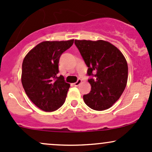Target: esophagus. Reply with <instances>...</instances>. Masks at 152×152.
Here are the masks:
<instances>
[{
	"label": "esophagus",
	"mask_w": 152,
	"mask_h": 152,
	"mask_svg": "<svg viewBox=\"0 0 152 152\" xmlns=\"http://www.w3.org/2000/svg\"><path fill=\"white\" fill-rule=\"evenodd\" d=\"M81 79H78V80H77V81H76V82H75L74 83V85L76 86H79V85L81 84Z\"/></svg>",
	"instance_id": "1"
}]
</instances>
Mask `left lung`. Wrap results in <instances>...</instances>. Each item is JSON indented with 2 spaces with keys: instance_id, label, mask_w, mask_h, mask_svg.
I'll use <instances>...</instances> for the list:
<instances>
[{
  "instance_id": "obj_1",
  "label": "left lung",
  "mask_w": 152,
  "mask_h": 152,
  "mask_svg": "<svg viewBox=\"0 0 152 152\" xmlns=\"http://www.w3.org/2000/svg\"><path fill=\"white\" fill-rule=\"evenodd\" d=\"M75 45L88 67L91 89L83 96L92 110L111 107L122 95L128 81V64L121 51L104 40H75Z\"/></svg>"
}]
</instances>
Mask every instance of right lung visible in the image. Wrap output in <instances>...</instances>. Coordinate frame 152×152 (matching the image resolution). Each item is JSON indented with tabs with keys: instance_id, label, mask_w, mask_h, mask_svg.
Wrapping results in <instances>:
<instances>
[{
	"instance_id": "add662e5",
	"label": "right lung",
	"mask_w": 152,
	"mask_h": 152,
	"mask_svg": "<svg viewBox=\"0 0 152 152\" xmlns=\"http://www.w3.org/2000/svg\"><path fill=\"white\" fill-rule=\"evenodd\" d=\"M73 41L42 42L23 61V87L30 100L43 111L56 110L66 101L70 84L63 76H58V63L62 53L72 46Z\"/></svg>"
}]
</instances>
